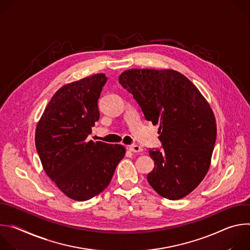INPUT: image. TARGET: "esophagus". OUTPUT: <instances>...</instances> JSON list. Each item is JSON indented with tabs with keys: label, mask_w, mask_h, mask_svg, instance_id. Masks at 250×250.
Returning a JSON list of instances; mask_svg holds the SVG:
<instances>
[{
	"label": "esophagus",
	"mask_w": 250,
	"mask_h": 250,
	"mask_svg": "<svg viewBox=\"0 0 250 250\" xmlns=\"http://www.w3.org/2000/svg\"><path fill=\"white\" fill-rule=\"evenodd\" d=\"M127 148H128V150L131 151V152H141L142 150H144V148L140 147L139 146H136V145H134V146H129Z\"/></svg>",
	"instance_id": "esophagus-1"
}]
</instances>
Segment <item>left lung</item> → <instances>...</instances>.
<instances>
[{"label":"left lung","mask_w":250,"mask_h":250,"mask_svg":"<svg viewBox=\"0 0 250 250\" xmlns=\"http://www.w3.org/2000/svg\"><path fill=\"white\" fill-rule=\"evenodd\" d=\"M146 119L159 125L163 150H149L154 161L147 181L163 198L179 200L203 181L217 138L216 118L198 88L172 69H130L119 77Z\"/></svg>","instance_id":"obj_1"}]
</instances>
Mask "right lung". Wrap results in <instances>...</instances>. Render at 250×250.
<instances>
[{
	"instance_id": "obj_1",
	"label": "right lung",
	"mask_w": 250,
	"mask_h": 250,
	"mask_svg": "<svg viewBox=\"0 0 250 250\" xmlns=\"http://www.w3.org/2000/svg\"><path fill=\"white\" fill-rule=\"evenodd\" d=\"M106 79L101 73L62 86L35 128L43 170L62 193L79 202L108 187L125 154L121 145L87 139L100 119L98 100Z\"/></svg>"
}]
</instances>
